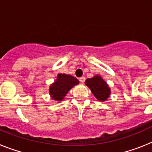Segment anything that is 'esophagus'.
<instances>
[{"instance_id": "1", "label": "esophagus", "mask_w": 152, "mask_h": 152, "mask_svg": "<svg viewBox=\"0 0 152 152\" xmlns=\"http://www.w3.org/2000/svg\"><path fill=\"white\" fill-rule=\"evenodd\" d=\"M79 80H80V81L81 83H84V82H85V77H84V76H82V77H80V78L79 79Z\"/></svg>"}]
</instances>
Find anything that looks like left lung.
Here are the masks:
<instances>
[{"instance_id": "1", "label": "left lung", "mask_w": 152, "mask_h": 152, "mask_svg": "<svg viewBox=\"0 0 152 152\" xmlns=\"http://www.w3.org/2000/svg\"><path fill=\"white\" fill-rule=\"evenodd\" d=\"M86 85L90 88L96 98L100 101H105L109 97L110 90L107 83L100 76H95L93 78L87 79Z\"/></svg>"}]
</instances>
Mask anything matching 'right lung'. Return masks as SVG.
<instances>
[{
	"instance_id": "obj_1",
	"label": "right lung",
	"mask_w": 152,
	"mask_h": 152,
	"mask_svg": "<svg viewBox=\"0 0 152 152\" xmlns=\"http://www.w3.org/2000/svg\"><path fill=\"white\" fill-rule=\"evenodd\" d=\"M79 83V80L73 76L66 74H58L56 81L51 85L49 93L52 99L60 101L74 86Z\"/></svg>"
}]
</instances>
